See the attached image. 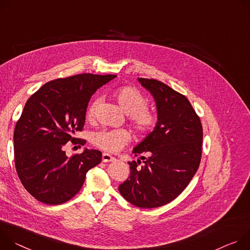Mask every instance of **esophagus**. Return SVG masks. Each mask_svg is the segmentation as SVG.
Here are the masks:
<instances>
[{"mask_svg": "<svg viewBox=\"0 0 250 250\" xmlns=\"http://www.w3.org/2000/svg\"><path fill=\"white\" fill-rule=\"evenodd\" d=\"M114 160H115L114 157H112V156L107 154V153H103V155H102V161L103 162L108 163V162H113Z\"/></svg>", "mask_w": 250, "mask_h": 250, "instance_id": "obj_1", "label": "esophagus"}]
</instances>
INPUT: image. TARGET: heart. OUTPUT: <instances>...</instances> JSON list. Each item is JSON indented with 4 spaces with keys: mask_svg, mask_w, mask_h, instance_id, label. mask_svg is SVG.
<instances>
[{
    "mask_svg": "<svg viewBox=\"0 0 250 250\" xmlns=\"http://www.w3.org/2000/svg\"><path fill=\"white\" fill-rule=\"evenodd\" d=\"M119 107L127 114L129 122L139 134H150L158 125L157 113L149 108L147 98L133 86H120L111 94ZM98 99L92 100L86 111V118L94 119ZM130 133L125 129L101 130L92 136V143L110 153H115L122 149L130 141Z\"/></svg>",
    "mask_w": 250,
    "mask_h": 250,
    "instance_id": "obj_1",
    "label": "heart"
}]
</instances>
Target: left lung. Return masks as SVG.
Here are the masks:
<instances>
[{
  "label": "left lung",
  "mask_w": 250,
  "mask_h": 250,
  "mask_svg": "<svg viewBox=\"0 0 250 250\" xmlns=\"http://www.w3.org/2000/svg\"><path fill=\"white\" fill-rule=\"evenodd\" d=\"M153 95L159 122L138 144L134 155L141 161L128 162L130 176L119 186L122 197L138 208L167 205L187 188L202 158L203 127L188 98L165 83L138 78Z\"/></svg>",
  "instance_id": "1"
}]
</instances>
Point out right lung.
<instances>
[{
  "mask_svg": "<svg viewBox=\"0 0 250 250\" xmlns=\"http://www.w3.org/2000/svg\"><path fill=\"white\" fill-rule=\"evenodd\" d=\"M116 75L82 73L49 81L26 101L14 132L18 176L31 195L46 205H61L80 190L86 173L102 159L98 150L85 149L68 158L63 150L85 122L93 93Z\"/></svg>",
  "mask_w": 250,
  "mask_h": 250,
  "instance_id": "obj_1",
  "label": "right lung"
}]
</instances>
